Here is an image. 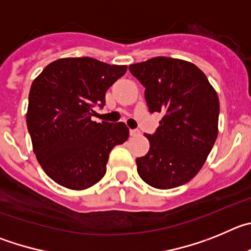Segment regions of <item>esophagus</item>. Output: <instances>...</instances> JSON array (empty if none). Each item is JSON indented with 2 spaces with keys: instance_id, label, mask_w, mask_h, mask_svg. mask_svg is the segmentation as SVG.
<instances>
[{
  "instance_id": "obj_1",
  "label": "esophagus",
  "mask_w": 251,
  "mask_h": 251,
  "mask_svg": "<svg viewBox=\"0 0 251 251\" xmlns=\"http://www.w3.org/2000/svg\"><path fill=\"white\" fill-rule=\"evenodd\" d=\"M130 135L131 136H137V135H140V131L136 130V128H131Z\"/></svg>"
}]
</instances>
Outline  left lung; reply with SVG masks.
I'll use <instances>...</instances> for the list:
<instances>
[{
  "label": "left lung",
  "instance_id": "8db88e82",
  "mask_svg": "<svg viewBox=\"0 0 251 251\" xmlns=\"http://www.w3.org/2000/svg\"><path fill=\"white\" fill-rule=\"evenodd\" d=\"M145 87L150 112H162L137 173L156 189H173L200 171L218 137L219 98L204 72L189 61L153 57L128 66Z\"/></svg>",
  "mask_w": 251,
  "mask_h": 251
}]
</instances>
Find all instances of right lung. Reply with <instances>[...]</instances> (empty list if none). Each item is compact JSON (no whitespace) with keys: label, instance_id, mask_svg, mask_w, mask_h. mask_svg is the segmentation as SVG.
<instances>
[{"label":"right lung","instance_id":"1","mask_svg":"<svg viewBox=\"0 0 251 251\" xmlns=\"http://www.w3.org/2000/svg\"><path fill=\"white\" fill-rule=\"evenodd\" d=\"M126 65L91 57L60 58L33 80L26 123L32 148L49 177L71 190L100 181L109 153L127 140L124 123L92 121L94 107L105 105V94L125 75Z\"/></svg>","mask_w":251,"mask_h":251}]
</instances>
